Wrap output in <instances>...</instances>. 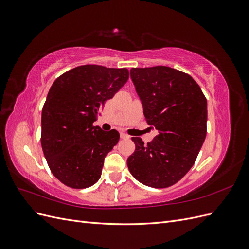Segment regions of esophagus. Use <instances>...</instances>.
I'll return each mask as SVG.
<instances>
[{"label":"esophagus","instance_id":"obj_1","mask_svg":"<svg viewBox=\"0 0 249 249\" xmlns=\"http://www.w3.org/2000/svg\"><path fill=\"white\" fill-rule=\"evenodd\" d=\"M120 137H122L123 139H127V138H130V136L127 134H125V133H124V132H122L120 133Z\"/></svg>","mask_w":249,"mask_h":249}]
</instances>
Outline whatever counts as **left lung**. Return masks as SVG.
I'll list each match as a JSON object with an SVG mask.
<instances>
[{"instance_id": "obj_1", "label": "left lung", "mask_w": 249, "mask_h": 249, "mask_svg": "<svg viewBox=\"0 0 249 249\" xmlns=\"http://www.w3.org/2000/svg\"><path fill=\"white\" fill-rule=\"evenodd\" d=\"M131 79L146 123L159 134L147 144L132 137L127 167L143 185L167 188L196 160L207 135V99L191 76L168 66L132 69Z\"/></svg>"}]
</instances>
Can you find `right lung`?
<instances>
[{
	"instance_id": "right-lung-1",
	"label": "right lung",
	"mask_w": 249,
	"mask_h": 249,
	"mask_svg": "<svg viewBox=\"0 0 249 249\" xmlns=\"http://www.w3.org/2000/svg\"><path fill=\"white\" fill-rule=\"evenodd\" d=\"M127 80L126 69L86 64L53 83L42 108L40 140L52 173L65 186L84 189L100 179L119 133L105 132L93 123Z\"/></svg>"
}]
</instances>
